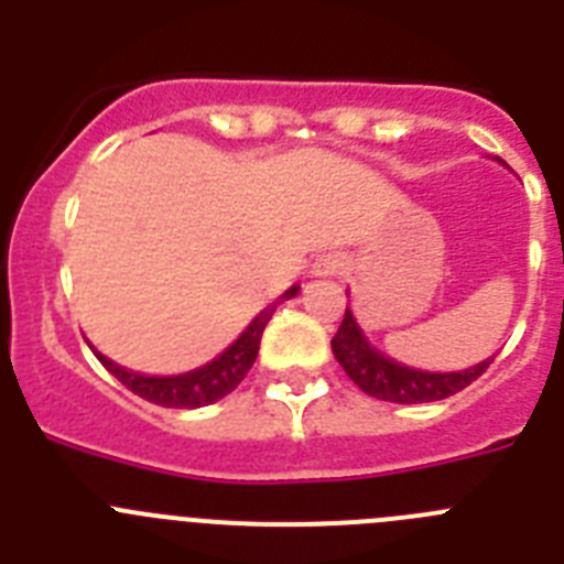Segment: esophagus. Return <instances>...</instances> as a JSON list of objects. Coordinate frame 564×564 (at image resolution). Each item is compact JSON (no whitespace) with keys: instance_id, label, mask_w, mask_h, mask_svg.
Masks as SVG:
<instances>
[{"instance_id":"obj_1","label":"esophagus","mask_w":564,"mask_h":564,"mask_svg":"<svg viewBox=\"0 0 564 564\" xmlns=\"http://www.w3.org/2000/svg\"><path fill=\"white\" fill-rule=\"evenodd\" d=\"M344 265H347V257L341 251L318 253L316 262H313V276H338Z\"/></svg>"}]
</instances>
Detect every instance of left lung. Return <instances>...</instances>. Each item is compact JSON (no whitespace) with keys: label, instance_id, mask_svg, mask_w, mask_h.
Listing matches in <instances>:
<instances>
[{"label":"left lung","instance_id":"left-lung-1","mask_svg":"<svg viewBox=\"0 0 564 564\" xmlns=\"http://www.w3.org/2000/svg\"><path fill=\"white\" fill-rule=\"evenodd\" d=\"M333 356L341 364L344 372L350 376L358 390L367 395L378 398V401H392V403H430L443 401V398L455 395V392L466 390L468 383L477 381L482 372L488 370V361L475 364L463 372H423L403 367V364L392 361L383 352H378L367 336L358 327L356 316L350 307L344 311L341 327L333 336Z\"/></svg>","mask_w":564,"mask_h":564}]
</instances>
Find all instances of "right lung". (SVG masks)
<instances>
[{
  "instance_id": "obj_1",
  "label": "right lung",
  "mask_w": 564,
  "mask_h": 564,
  "mask_svg": "<svg viewBox=\"0 0 564 564\" xmlns=\"http://www.w3.org/2000/svg\"><path fill=\"white\" fill-rule=\"evenodd\" d=\"M299 293V285H293L291 291H285L282 296L268 305L265 311L253 318L251 325L242 330V336L228 347L226 352L214 358V361L203 364L200 370L183 372V376H141V372H129L123 367H118L115 361H109L107 356L96 352L98 361L112 372L118 381L132 390L134 395H141L143 401L158 403V406H169V410H197V406H206V403L220 401L228 392H234L239 387V381L248 376V370L257 361L259 341H262V330L271 322L273 311H276L279 302L293 299Z\"/></svg>"
}]
</instances>
